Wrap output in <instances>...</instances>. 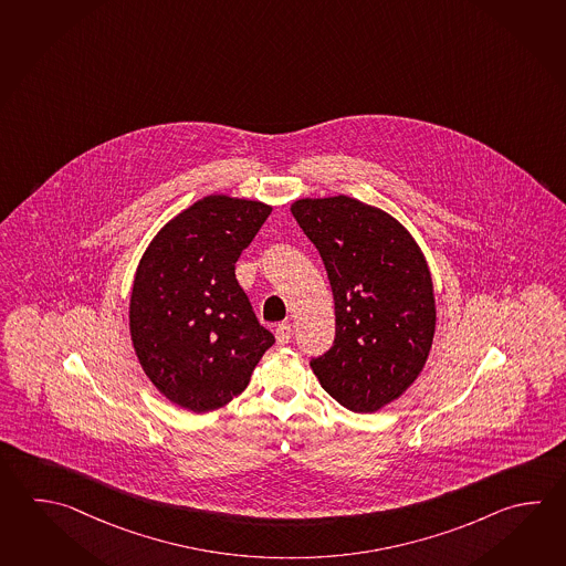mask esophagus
I'll use <instances>...</instances> for the list:
<instances>
[{
  "mask_svg": "<svg viewBox=\"0 0 566 566\" xmlns=\"http://www.w3.org/2000/svg\"><path fill=\"white\" fill-rule=\"evenodd\" d=\"M292 338V326L289 323L277 324L276 326V343L277 345H289Z\"/></svg>",
  "mask_w": 566,
  "mask_h": 566,
  "instance_id": "1",
  "label": "esophagus"
}]
</instances>
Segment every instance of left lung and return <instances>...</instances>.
<instances>
[{
    "mask_svg": "<svg viewBox=\"0 0 566 566\" xmlns=\"http://www.w3.org/2000/svg\"><path fill=\"white\" fill-rule=\"evenodd\" d=\"M290 211L323 258L335 296V343L312 358V370L346 409L379 411L416 381L433 343L426 258L399 221L353 197L298 199Z\"/></svg>",
    "mask_w": 566,
    "mask_h": 566,
    "instance_id": "left-lung-1",
    "label": "left lung"
}]
</instances>
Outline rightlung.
Here are the masks:
<instances>
[{"label": "right lung", "mask_w": 566, "mask_h": 566, "mask_svg": "<svg viewBox=\"0 0 566 566\" xmlns=\"http://www.w3.org/2000/svg\"><path fill=\"white\" fill-rule=\"evenodd\" d=\"M270 211L260 201L203 197L140 258L128 311L135 353L153 385L193 413L230 403L274 345L235 280V262Z\"/></svg>", "instance_id": "1"}]
</instances>
